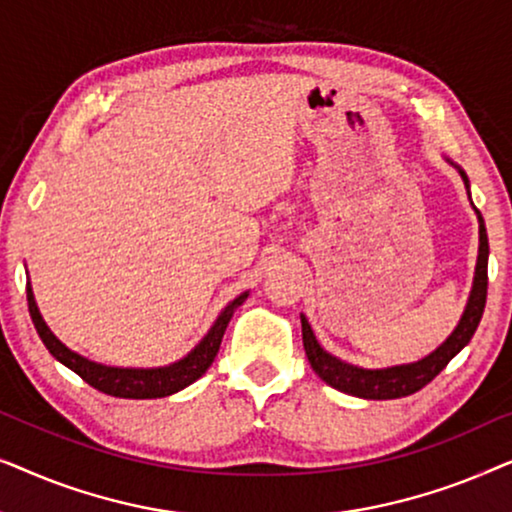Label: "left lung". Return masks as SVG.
<instances>
[{"instance_id": "1", "label": "left lung", "mask_w": 512, "mask_h": 512, "mask_svg": "<svg viewBox=\"0 0 512 512\" xmlns=\"http://www.w3.org/2000/svg\"><path fill=\"white\" fill-rule=\"evenodd\" d=\"M461 177H464L466 188H468V179L464 172H461ZM475 212H478V209H475ZM478 221H480V254H478V265H475V282H473L471 298H468L466 312L464 317H461L459 326L454 328V333L436 349V352L417 363H408V366L363 370V368L349 366V363H342L340 359H335V356L324 352L317 338H314L310 324H307V319L303 317V345H305L307 361H310L314 373H317L326 384H331L333 389L345 391L349 396L373 398V401L403 398L426 387V384H429L433 377H436L440 370H443L447 363H450L454 356L468 345V342H471L475 328H478L482 319V312H485L489 242H487L485 221H482L480 212H478Z\"/></svg>"}]
</instances>
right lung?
Here are the masks:
<instances>
[{
	"label": "right lung",
	"mask_w": 512,
	"mask_h": 512,
	"mask_svg": "<svg viewBox=\"0 0 512 512\" xmlns=\"http://www.w3.org/2000/svg\"><path fill=\"white\" fill-rule=\"evenodd\" d=\"M247 298V293H242L240 298H235L226 310L221 312V317L216 319L212 331L205 335V340L200 342L198 347L193 349L186 359H181L172 366L165 368H151V370H132V368H109L100 366V363H93L83 356L74 354L72 349H67L62 342L51 333V328L46 326V321L41 319L37 310V303H34L32 289L27 286V307H30L32 324L37 328L41 342H44L48 352H51L60 363H65L69 370H74L76 375L81 377L83 382H88L90 387L109 396L118 398H163L170 394H177L188 384H193L198 377L207 373V368L212 366V361L219 354L223 333H226V326L230 317H233L235 307H240Z\"/></svg>",
	"instance_id": "1"
}]
</instances>
